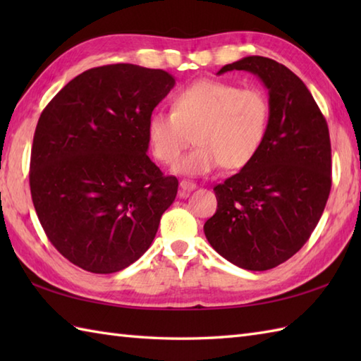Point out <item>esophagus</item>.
Masks as SVG:
<instances>
[{
  "instance_id": "34e87169",
  "label": "esophagus",
  "mask_w": 361,
  "mask_h": 361,
  "mask_svg": "<svg viewBox=\"0 0 361 361\" xmlns=\"http://www.w3.org/2000/svg\"><path fill=\"white\" fill-rule=\"evenodd\" d=\"M180 189H181L180 195H186V194H189V192H190V190L197 189V185H195L194 181H189V180H181V181H180Z\"/></svg>"
}]
</instances>
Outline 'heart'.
<instances>
[{
	"label": "heart",
	"mask_w": 361,
	"mask_h": 361,
	"mask_svg": "<svg viewBox=\"0 0 361 361\" xmlns=\"http://www.w3.org/2000/svg\"><path fill=\"white\" fill-rule=\"evenodd\" d=\"M270 118V101L262 90L206 79L180 90L171 113L152 114L147 140L159 163L173 164L194 135L198 145L175 166L181 175H208L221 166L240 171L259 155Z\"/></svg>",
	"instance_id": "1"
}]
</instances>
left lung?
I'll list each match as a JSON object with an SVG mask.
<instances>
[{"label":"left lung","instance_id":"obj_1","mask_svg":"<svg viewBox=\"0 0 361 361\" xmlns=\"http://www.w3.org/2000/svg\"><path fill=\"white\" fill-rule=\"evenodd\" d=\"M228 71L262 80L270 128L255 161L214 188L217 211L203 229L229 262L265 271L296 255L323 216L332 186L331 137L315 99L287 66L250 56L217 74Z\"/></svg>","mask_w":361,"mask_h":361}]
</instances>
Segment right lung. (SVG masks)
<instances>
[{
  "label": "right lung",
  "mask_w": 361,
  "mask_h": 361,
  "mask_svg": "<svg viewBox=\"0 0 361 361\" xmlns=\"http://www.w3.org/2000/svg\"><path fill=\"white\" fill-rule=\"evenodd\" d=\"M172 74L132 63L79 74L40 114L29 185L57 251L83 270H124L149 250L178 190L147 155V122Z\"/></svg>",
  "instance_id": "obj_1"
}]
</instances>
